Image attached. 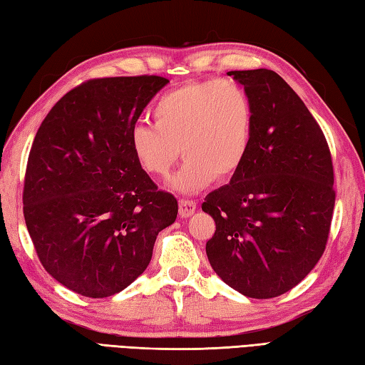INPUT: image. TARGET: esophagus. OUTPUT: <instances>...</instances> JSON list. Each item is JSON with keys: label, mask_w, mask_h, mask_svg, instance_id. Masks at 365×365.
<instances>
[{"label": "esophagus", "mask_w": 365, "mask_h": 365, "mask_svg": "<svg viewBox=\"0 0 365 365\" xmlns=\"http://www.w3.org/2000/svg\"><path fill=\"white\" fill-rule=\"evenodd\" d=\"M196 210V202L190 199H180L178 200V213L180 216H190Z\"/></svg>", "instance_id": "obj_1"}]
</instances>
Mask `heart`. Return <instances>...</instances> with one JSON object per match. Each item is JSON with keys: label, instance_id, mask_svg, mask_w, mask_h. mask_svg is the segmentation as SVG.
I'll list each match as a JSON object with an SVG mask.
<instances>
[{"label": "heart", "instance_id": "1", "mask_svg": "<svg viewBox=\"0 0 365 365\" xmlns=\"http://www.w3.org/2000/svg\"><path fill=\"white\" fill-rule=\"evenodd\" d=\"M153 125L130 131V149L145 174L168 177L180 150L185 165L173 187L195 192L213 180L234 177L250 150L254 106L232 80L187 83L163 94L152 106Z\"/></svg>", "mask_w": 365, "mask_h": 365}]
</instances>
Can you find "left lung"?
I'll list each match as a JSON object with an SVG mask.
<instances>
[{
    "label": "left lung",
    "instance_id": "left-lung-1",
    "mask_svg": "<svg viewBox=\"0 0 365 365\" xmlns=\"http://www.w3.org/2000/svg\"><path fill=\"white\" fill-rule=\"evenodd\" d=\"M254 106L250 150L202 210L216 230L205 245L215 273L247 298L292 290L324 252L334 212V169L319 123L268 68L234 71Z\"/></svg>",
    "mask_w": 365,
    "mask_h": 365
}]
</instances>
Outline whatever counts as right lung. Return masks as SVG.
Instances as JSON below:
<instances>
[{"mask_svg": "<svg viewBox=\"0 0 365 365\" xmlns=\"http://www.w3.org/2000/svg\"><path fill=\"white\" fill-rule=\"evenodd\" d=\"M169 80L94 78L68 91L38 127L23 215L43 268L72 292L106 298L144 273L177 199L158 190L130 149V131Z\"/></svg>", "mask_w": 365, "mask_h": 365, "instance_id": "obj_1", "label": "right lung"}]
</instances>
